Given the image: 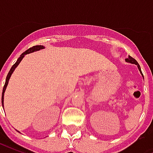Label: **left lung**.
I'll use <instances>...</instances> for the list:
<instances>
[{
  "instance_id": "8db88e82",
  "label": "left lung",
  "mask_w": 153,
  "mask_h": 153,
  "mask_svg": "<svg viewBox=\"0 0 153 153\" xmlns=\"http://www.w3.org/2000/svg\"><path fill=\"white\" fill-rule=\"evenodd\" d=\"M125 60L127 61V62H129V63H132V64H136L137 65H138V70H140V72H141V74H143V73H142V71H141V68H140V66H139V65H138V63L137 62V60H135L134 58H133L132 56H128V58H127V59H125Z\"/></svg>"
}]
</instances>
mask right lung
<instances>
[{"mask_svg": "<svg viewBox=\"0 0 153 153\" xmlns=\"http://www.w3.org/2000/svg\"><path fill=\"white\" fill-rule=\"evenodd\" d=\"M42 48H44L43 46H33V47H30L29 49H28L27 51H25L24 53L21 54V56L19 57V59L17 60V61L15 62L14 65H13V66L11 67V69L10 70V71H9L8 74H7V77H6V79H5V85H4V87H3V91H2V97H1V103H2V106H3V102H4V93H5V88H6V86H7V84H8V82H9V79H10V76H11L12 73H13V71L15 70V69L16 68V67L18 66V65L19 64V62L21 61L22 59L24 58V56H25V55H26V54H28V53H31V52H33V51H39L41 50V49H42Z\"/></svg>", "mask_w": 153, "mask_h": 153, "instance_id": "right-lung-1", "label": "right lung"}]
</instances>
